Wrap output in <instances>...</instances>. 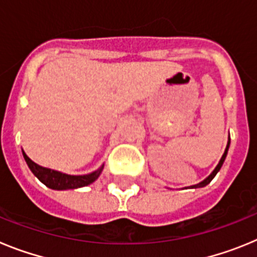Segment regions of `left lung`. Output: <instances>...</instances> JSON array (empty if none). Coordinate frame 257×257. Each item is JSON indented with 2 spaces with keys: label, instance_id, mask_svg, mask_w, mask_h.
Masks as SVG:
<instances>
[{
  "label": "left lung",
  "instance_id": "left-lung-1",
  "mask_svg": "<svg viewBox=\"0 0 257 257\" xmlns=\"http://www.w3.org/2000/svg\"><path fill=\"white\" fill-rule=\"evenodd\" d=\"M229 145H230V139H229V142H228V145H226V149H225V152H224V154H222V157H221V160H220L219 165H217L216 167H215V170H213V171L211 172L210 175H208V178H206L205 180H203V181H201V183H199V184H196V185H192V188H202V187H206V185H207V184L210 183V181L212 180L213 178H215V175H216L217 172H219V170L221 169L222 163H224V161H225V157H226V154H228Z\"/></svg>",
  "mask_w": 257,
  "mask_h": 257
}]
</instances>
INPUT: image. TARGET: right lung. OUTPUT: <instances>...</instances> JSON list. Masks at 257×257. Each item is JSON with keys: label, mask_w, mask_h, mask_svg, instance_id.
<instances>
[{"label": "right lung", "mask_w": 257, "mask_h": 257, "mask_svg": "<svg viewBox=\"0 0 257 257\" xmlns=\"http://www.w3.org/2000/svg\"><path fill=\"white\" fill-rule=\"evenodd\" d=\"M23 157H24V160H26L29 170L33 172V175H35L36 178H37L41 183H44L47 188L55 190L77 189V188H82L86 187V185H90V184L94 183V181L99 178V175L101 174L104 167L103 165L100 169L91 172V174L77 175L76 176V175H67L63 174V172L55 171V170L42 167V166L33 162L24 152H23Z\"/></svg>", "instance_id": "obj_1"}]
</instances>
